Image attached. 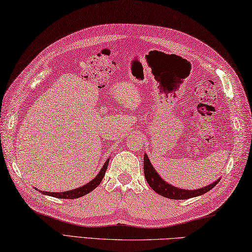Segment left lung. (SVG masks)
<instances>
[{"instance_id":"1","label":"left lung","mask_w":252,"mask_h":252,"mask_svg":"<svg viewBox=\"0 0 252 252\" xmlns=\"http://www.w3.org/2000/svg\"><path fill=\"white\" fill-rule=\"evenodd\" d=\"M144 176L146 178V182L149 183L151 189L154 191H157L163 197L170 198V199H187L191 197H196V196H200L205 193H207L215 186L217 185V183L220 181V177L217 181H215L212 184L208 186H205L203 189L189 190V189H182L178 187L173 186L168 184L163 178L158 175V172L155 171V168L152 166L148 155L144 154Z\"/></svg>"}]
</instances>
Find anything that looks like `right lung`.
<instances>
[{"mask_svg": "<svg viewBox=\"0 0 252 252\" xmlns=\"http://www.w3.org/2000/svg\"><path fill=\"white\" fill-rule=\"evenodd\" d=\"M108 163H109V158L107 159V162L104 163V165L102 166L101 170L98 173V175L95 176L93 181H90L89 183H87L86 185L78 187V189H71V190H67V191H62V193H56V191H42L39 190L40 193H43L44 195H48V196H53V197H57V198H63V199H75V198H79L81 196H85L88 193H90L91 190H94L95 187H97L100 183H101L102 178L104 177V174H106L107 167H108ZM38 190V189H37Z\"/></svg>", "mask_w": 252, "mask_h": 252, "instance_id": "right-lung-1", "label": "right lung"}]
</instances>
